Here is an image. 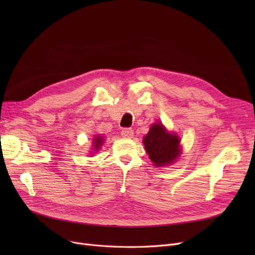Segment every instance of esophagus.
<instances>
[{
  "instance_id": "obj_1",
  "label": "esophagus",
  "mask_w": 255,
  "mask_h": 255,
  "mask_svg": "<svg viewBox=\"0 0 255 255\" xmlns=\"http://www.w3.org/2000/svg\"><path fill=\"white\" fill-rule=\"evenodd\" d=\"M121 135H122V137H125V138H132L133 135H134V130L132 128H122Z\"/></svg>"
}]
</instances>
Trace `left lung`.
Instances as JSON below:
<instances>
[{
  "label": "left lung",
  "mask_w": 255,
  "mask_h": 255,
  "mask_svg": "<svg viewBox=\"0 0 255 255\" xmlns=\"http://www.w3.org/2000/svg\"><path fill=\"white\" fill-rule=\"evenodd\" d=\"M143 143L150 159L156 167L173 163L181 152L179 137L168 133L161 123L153 125L143 138Z\"/></svg>",
  "instance_id": "obj_1"
}]
</instances>
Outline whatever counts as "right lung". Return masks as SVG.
Instances as JSON below:
<instances>
[{
    "instance_id": "obj_1",
    "label": "right lung",
    "mask_w": 255,
    "mask_h": 255,
    "mask_svg": "<svg viewBox=\"0 0 255 255\" xmlns=\"http://www.w3.org/2000/svg\"><path fill=\"white\" fill-rule=\"evenodd\" d=\"M103 139H102V137H100V136H97L95 139H94V148L96 149V150H99L100 149V146H101V144H102V141Z\"/></svg>"
}]
</instances>
